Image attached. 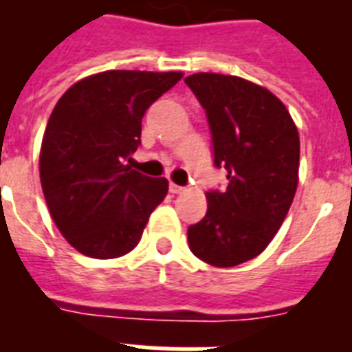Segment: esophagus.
I'll use <instances>...</instances> for the list:
<instances>
[{
  "instance_id": "obj_1",
  "label": "esophagus",
  "mask_w": 352,
  "mask_h": 352,
  "mask_svg": "<svg viewBox=\"0 0 352 352\" xmlns=\"http://www.w3.org/2000/svg\"><path fill=\"white\" fill-rule=\"evenodd\" d=\"M168 190H170L173 195H179V192H184L185 187H182V185H176V184H170L168 185Z\"/></svg>"
}]
</instances>
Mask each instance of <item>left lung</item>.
Returning <instances> with one entry per match:
<instances>
[{
  "label": "left lung",
  "instance_id": "obj_1",
  "mask_svg": "<svg viewBox=\"0 0 352 352\" xmlns=\"http://www.w3.org/2000/svg\"><path fill=\"white\" fill-rule=\"evenodd\" d=\"M206 110L214 167L228 189L206 192V217L187 230L190 252L230 268L257 257L279 231L298 189L299 133L285 104L263 86L233 75L185 78Z\"/></svg>",
  "mask_w": 352,
  "mask_h": 352
}]
</instances>
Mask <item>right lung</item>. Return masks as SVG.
<instances>
[{"mask_svg":"<svg viewBox=\"0 0 352 352\" xmlns=\"http://www.w3.org/2000/svg\"><path fill=\"white\" fill-rule=\"evenodd\" d=\"M184 73L113 69L73 84L54 106L40 151V182L54 224L77 252L116 258L141 241L168 190L124 165L141 145L148 106Z\"/></svg>","mask_w":352,"mask_h":352,"instance_id":"1","label":"right lung"}]
</instances>
